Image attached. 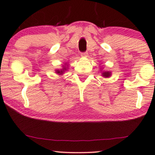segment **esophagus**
<instances>
[{"instance_id":"obj_1","label":"esophagus","mask_w":155,"mask_h":155,"mask_svg":"<svg viewBox=\"0 0 155 155\" xmlns=\"http://www.w3.org/2000/svg\"><path fill=\"white\" fill-rule=\"evenodd\" d=\"M87 54H87V52H81V57H87V56H88Z\"/></svg>"}]
</instances>
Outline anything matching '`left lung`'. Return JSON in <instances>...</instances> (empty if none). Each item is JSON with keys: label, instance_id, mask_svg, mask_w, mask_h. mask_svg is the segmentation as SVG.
<instances>
[{"label": "left lung", "instance_id": "8db88e82", "mask_svg": "<svg viewBox=\"0 0 155 155\" xmlns=\"http://www.w3.org/2000/svg\"><path fill=\"white\" fill-rule=\"evenodd\" d=\"M102 75L103 76H104V77H109V76H110L111 73L109 71H105V72H103Z\"/></svg>", "mask_w": 155, "mask_h": 155}]
</instances>
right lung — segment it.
<instances>
[{"label":"right lung","mask_w":155,"mask_h":155,"mask_svg":"<svg viewBox=\"0 0 155 155\" xmlns=\"http://www.w3.org/2000/svg\"><path fill=\"white\" fill-rule=\"evenodd\" d=\"M64 70H66V68H65V67H64V69H62V71H58V70H57V71H56V73L60 74H63V72L64 71Z\"/></svg>","instance_id":"right-lung-1"}]
</instances>
